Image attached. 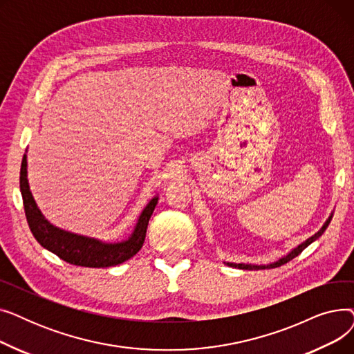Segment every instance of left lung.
<instances>
[{
  "label": "left lung",
  "instance_id": "8db88e82",
  "mask_svg": "<svg viewBox=\"0 0 354 354\" xmlns=\"http://www.w3.org/2000/svg\"><path fill=\"white\" fill-rule=\"evenodd\" d=\"M330 221H331V216L326 221V224L323 225V228L317 232V234H314L313 236H310L307 241H304L303 244H300L299 247H297L295 250H292L288 255H286L284 258H281V259H278L277 263H274V264H270V266H251V264H232V263H228V266L230 267H235V268H241V270H266V268H275V267H280V266H284V264H287L288 261H291L292 258H295L297 255H300L311 243H314L315 239H317L319 236H322L323 235V232L326 231V228L328 227V224H330Z\"/></svg>",
  "mask_w": 354,
  "mask_h": 354
}]
</instances>
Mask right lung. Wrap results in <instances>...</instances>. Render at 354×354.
Returning a JSON list of instances; mask_svg holds the SVG:
<instances>
[{"instance_id":"1","label":"right lung","mask_w":354,"mask_h":354,"mask_svg":"<svg viewBox=\"0 0 354 354\" xmlns=\"http://www.w3.org/2000/svg\"><path fill=\"white\" fill-rule=\"evenodd\" d=\"M20 189L23 195L24 212L28 222V227L39 241V244L46 250L62 258L63 261L90 268H104L119 266L129 258L139 252L145 243L147 222L158 203V198H153L143 209L136 228L127 241L118 244H106L95 238H87L82 235L71 234L63 230L53 227L50 222L41 215L37 208L32 195L30 192L27 180V156H23L21 171H20Z\"/></svg>"}]
</instances>
